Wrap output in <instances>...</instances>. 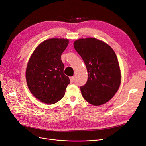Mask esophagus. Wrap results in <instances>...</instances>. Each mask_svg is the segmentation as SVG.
Here are the masks:
<instances>
[{
    "mask_svg": "<svg viewBox=\"0 0 146 146\" xmlns=\"http://www.w3.org/2000/svg\"><path fill=\"white\" fill-rule=\"evenodd\" d=\"M70 80L71 83H73V82H74V76L70 77Z\"/></svg>",
    "mask_w": 146,
    "mask_h": 146,
    "instance_id": "obj_1",
    "label": "esophagus"
}]
</instances>
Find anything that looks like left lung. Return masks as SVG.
Here are the masks:
<instances>
[{
	"instance_id": "left-lung-1",
	"label": "left lung",
	"mask_w": 146,
	"mask_h": 146,
	"mask_svg": "<svg viewBox=\"0 0 146 146\" xmlns=\"http://www.w3.org/2000/svg\"><path fill=\"white\" fill-rule=\"evenodd\" d=\"M73 45L88 73L86 83L80 88L84 99L96 106L109 101L118 91L121 80L118 60L113 48L94 37L77 39Z\"/></svg>"
}]
</instances>
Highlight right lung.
Segmentation results:
<instances>
[{
  "label": "right lung",
  "mask_w": 146,
  "mask_h": 146,
  "mask_svg": "<svg viewBox=\"0 0 146 146\" xmlns=\"http://www.w3.org/2000/svg\"><path fill=\"white\" fill-rule=\"evenodd\" d=\"M69 40L51 38L39 44L29 58L26 80L31 94L42 103L53 104L61 100L70 81L63 74L61 55Z\"/></svg>",
  "instance_id": "obj_1"
}]
</instances>
